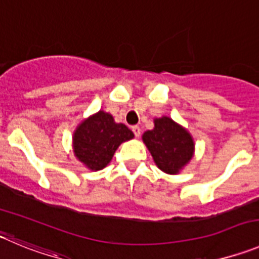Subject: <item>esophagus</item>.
<instances>
[{"instance_id": "34e87169", "label": "esophagus", "mask_w": 259, "mask_h": 259, "mask_svg": "<svg viewBox=\"0 0 259 259\" xmlns=\"http://www.w3.org/2000/svg\"><path fill=\"white\" fill-rule=\"evenodd\" d=\"M132 131H134L135 136L136 137H140V135H141V128H140L139 125H134V127H132Z\"/></svg>"}]
</instances>
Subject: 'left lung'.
Listing matches in <instances>:
<instances>
[{
    "label": "left lung",
    "instance_id": "obj_1",
    "mask_svg": "<svg viewBox=\"0 0 259 259\" xmlns=\"http://www.w3.org/2000/svg\"><path fill=\"white\" fill-rule=\"evenodd\" d=\"M159 169L168 175L179 173L194 155V140L182 125L168 117L154 119V130L142 135Z\"/></svg>",
    "mask_w": 259,
    "mask_h": 259
}]
</instances>
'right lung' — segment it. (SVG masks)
Returning a JSON list of instances; mask_svg holds the SVG:
<instances>
[{
  "instance_id": "right-lung-1",
  "label": "right lung",
  "mask_w": 259,
  "mask_h": 259,
  "mask_svg": "<svg viewBox=\"0 0 259 259\" xmlns=\"http://www.w3.org/2000/svg\"><path fill=\"white\" fill-rule=\"evenodd\" d=\"M134 139V132L123 123H115L111 114L100 110L83 120L73 135V150L79 162L91 170H100L110 163L122 142Z\"/></svg>"
}]
</instances>
